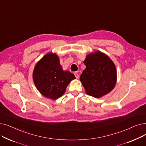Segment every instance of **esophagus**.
I'll return each instance as SVG.
<instances>
[{"label":"esophagus","instance_id":"esophagus-1","mask_svg":"<svg viewBox=\"0 0 146 146\" xmlns=\"http://www.w3.org/2000/svg\"><path fill=\"white\" fill-rule=\"evenodd\" d=\"M74 76H75V77H76V79H79V74L78 73L75 72L74 73Z\"/></svg>","mask_w":146,"mask_h":146}]
</instances>
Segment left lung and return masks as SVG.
I'll return each mask as SVG.
<instances>
[{"label": "left lung", "instance_id": "left-lung-1", "mask_svg": "<svg viewBox=\"0 0 146 146\" xmlns=\"http://www.w3.org/2000/svg\"><path fill=\"white\" fill-rule=\"evenodd\" d=\"M83 63L86 68L80 80L86 94L99 98L113 90L117 80V69L108 56L96 51L87 55Z\"/></svg>", "mask_w": 146, "mask_h": 146}]
</instances>
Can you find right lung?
<instances>
[{
	"label": "right lung",
	"instance_id": "obj_1",
	"mask_svg": "<svg viewBox=\"0 0 146 146\" xmlns=\"http://www.w3.org/2000/svg\"><path fill=\"white\" fill-rule=\"evenodd\" d=\"M35 85L44 96L56 100L62 96L74 75L64 71L55 53L45 54L36 64L33 74Z\"/></svg>",
	"mask_w": 146,
	"mask_h": 146
}]
</instances>
